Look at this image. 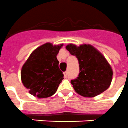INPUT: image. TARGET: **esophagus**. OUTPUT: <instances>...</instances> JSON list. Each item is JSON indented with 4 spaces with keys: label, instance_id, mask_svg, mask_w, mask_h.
<instances>
[{
    "label": "esophagus",
    "instance_id": "obj_1",
    "mask_svg": "<svg viewBox=\"0 0 128 128\" xmlns=\"http://www.w3.org/2000/svg\"><path fill=\"white\" fill-rule=\"evenodd\" d=\"M64 78H67V77H68V72H64Z\"/></svg>",
    "mask_w": 128,
    "mask_h": 128
}]
</instances>
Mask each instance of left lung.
<instances>
[{
    "label": "left lung",
    "mask_w": 128,
    "mask_h": 128,
    "mask_svg": "<svg viewBox=\"0 0 128 128\" xmlns=\"http://www.w3.org/2000/svg\"><path fill=\"white\" fill-rule=\"evenodd\" d=\"M66 49L76 56L79 64V74L71 80L74 90L79 95L93 98L106 91L112 79V68L103 54L90 44L77 46L70 44Z\"/></svg>",
    "instance_id": "1"
}]
</instances>
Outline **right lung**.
<instances>
[{
	"label": "right lung",
	"instance_id": "obj_1",
	"mask_svg": "<svg viewBox=\"0 0 128 128\" xmlns=\"http://www.w3.org/2000/svg\"><path fill=\"white\" fill-rule=\"evenodd\" d=\"M63 44L46 43L34 49L22 65L21 79L30 94L38 98L51 96L64 79L56 55Z\"/></svg>",
	"mask_w": 128,
	"mask_h": 128
}]
</instances>
